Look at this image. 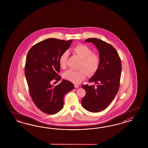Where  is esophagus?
<instances>
[{"instance_id": "34e87169", "label": "esophagus", "mask_w": 148, "mask_h": 148, "mask_svg": "<svg viewBox=\"0 0 148 148\" xmlns=\"http://www.w3.org/2000/svg\"><path fill=\"white\" fill-rule=\"evenodd\" d=\"M79 86H80L78 85H76V84H75V85H74V87H75V88H79Z\"/></svg>"}]
</instances>
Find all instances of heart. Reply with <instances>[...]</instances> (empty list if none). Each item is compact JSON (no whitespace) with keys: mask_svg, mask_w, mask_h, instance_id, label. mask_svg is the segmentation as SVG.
Here are the masks:
<instances>
[{"mask_svg":"<svg viewBox=\"0 0 148 148\" xmlns=\"http://www.w3.org/2000/svg\"><path fill=\"white\" fill-rule=\"evenodd\" d=\"M73 51L77 54L82 61L81 63L80 68L79 71L69 69L63 73V77L67 80L77 84L84 80L87 76V73L90 75H93L98 70L100 65V58L98 55L92 53V50L85 45H79L73 48ZM68 57V52L66 51L61 55L58 62L60 67L62 68L66 67V62Z\"/></svg>","mask_w":148,"mask_h":148,"instance_id":"heart-1","label":"heart"}]
</instances>
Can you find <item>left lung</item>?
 Returning a JSON list of instances; mask_svg holds the SVG:
<instances>
[{
	"instance_id": "8db88e82",
	"label": "left lung",
	"mask_w": 148,
	"mask_h": 148,
	"mask_svg": "<svg viewBox=\"0 0 148 148\" xmlns=\"http://www.w3.org/2000/svg\"><path fill=\"white\" fill-rule=\"evenodd\" d=\"M92 43L99 51L100 65L98 70L89 82L96 86L82 85L86 95L81 100L83 108L90 112H98L105 109L114 99L120 85L121 71V58L111 45L98 38L86 39Z\"/></svg>"
}]
</instances>
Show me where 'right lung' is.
<instances>
[{"instance_id": "right-lung-1", "label": "right lung", "mask_w": 148, "mask_h": 148, "mask_svg": "<svg viewBox=\"0 0 148 148\" xmlns=\"http://www.w3.org/2000/svg\"><path fill=\"white\" fill-rule=\"evenodd\" d=\"M72 40L48 38L32 47L27 55L25 75L30 94L36 106L45 113L54 114L61 110L64 95L74 88L66 80L55 86L50 83L53 79L60 80L58 60Z\"/></svg>"}]
</instances>
